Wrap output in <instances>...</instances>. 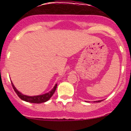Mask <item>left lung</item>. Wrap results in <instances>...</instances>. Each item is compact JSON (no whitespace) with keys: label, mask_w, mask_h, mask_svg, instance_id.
<instances>
[{"label":"left lung","mask_w":131,"mask_h":131,"mask_svg":"<svg viewBox=\"0 0 131 131\" xmlns=\"http://www.w3.org/2000/svg\"><path fill=\"white\" fill-rule=\"evenodd\" d=\"M101 100H100V101H94V102H96V103H100V102H101Z\"/></svg>","instance_id":"obj_1"}]
</instances>
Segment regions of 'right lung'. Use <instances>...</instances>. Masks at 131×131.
Listing matches in <instances>:
<instances>
[{
    "label": "right lung",
    "instance_id": "right-lung-1",
    "mask_svg": "<svg viewBox=\"0 0 131 131\" xmlns=\"http://www.w3.org/2000/svg\"><path fill=\"white\" fill-rule=\"evenodd\" d=\"M11 84L14 91H15V92L16 93V94L18 95V97H19V98L21 99L23 101H26V102L32 103H44L46 102L47 101H48V100L51 98V96L54 94V93L55 91H56V88H57V84H56L55 86L54 87L53 89L50 91V92H47V93L44 94L42 95H39V96H28L23 95V94H21V92H19V91L17 90L15 88V87L14 86V85H13L12 82Z\"/></svg>",
    "mask_w": 131,
    "mask_h": 131
}]
</instances>
